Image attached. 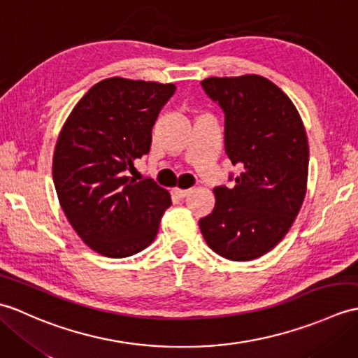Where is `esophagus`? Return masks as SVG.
<instances>
[{
	"label": "esophagus",
	"instance_id": "esophagus-1",
	"mask_svg": "<svg viewBox=\"0 0 358 358\" xmlns=\"http://www.w3.org/2000/svg\"><path fill=\"white\" fill-rule=\"evenodd\" d=\"M189 192H191V189H180V187H175L173 189V194L180 196V199H185L186 195H189Z\"/></svg>",
	"mask_w": 358,
	"mask_h": 358
}]
</instances>
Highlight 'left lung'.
Here are the masks:
<instances>
[{"instance_id":"1","label":"left lung","mask_w":358,"mask_h":358,"mask_svg":"<svg viewBox=\"0 0 358 358\" xmlns=\"http://www.w3.org/2000/svg\"><path fill=\"white\" fill-rule=\"evenodd\" d=\"M201 87L224 113V149L238 177L214 189L217 203L199 224L208 246L249 262L283 240L305 200L309 148L295 106L258 75L206 78Z\"/></svg>"}]
</instances>
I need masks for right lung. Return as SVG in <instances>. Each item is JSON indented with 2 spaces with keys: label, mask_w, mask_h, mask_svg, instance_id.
Returning a JSON list of instances; mask_svg holds the SVG:
<instances>
[{
  "label": "right lung",
  "mask_w": 358,
  "mask_h": 358,
  "mask_svg": "<svg viewBox=\"0 0 358 358\" xmlns=\"http://www.w3.org/2000/svg\"><path fill=\"white\" fill-rule=\"evenodd\" d=\"M173 85L108 78L75 106L53 154V185L81 240L110 258L131 257L155 240L169 192L129 177L149 154L152 127Z\"/></svg>",
  "instance_id": "right-lung-1"
}]
</instances>
